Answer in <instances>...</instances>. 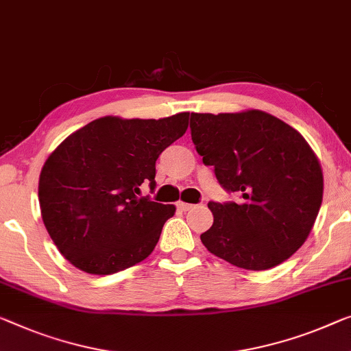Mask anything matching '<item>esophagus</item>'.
<instances>
[{"label":"esophagus","mask_w":351,"mask_h":351,"mask_svg":"<svg viewBox=\"0 0 351 351\" xmlns=\"http://www.w3.org/2000/svg\"><path fill=\"white\" fill-rule=\"evenodd\" d=\"M176 206L178 209H181V211H189V209L193 208L192 203H184V202H178Z\"/></svg>","instance_id":"esophagus-1"}]
</instances>
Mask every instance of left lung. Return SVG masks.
Masks as SVG:
<instances>
[{
	"instance_id": "obj_1",
	"label": "left lung",
	"mask_w": 351,
	"mask_h": 351,
	"mask_svg": "<svg viewBox=\"0 0 351 351\" xmlns=\"http://www.w3.org/2000/svg\"><path fill=\"white\" fill-rule=\"evenodd\" d=\"M203 164L239 202H209L214 222L200 234L209 252L249 271L274 268L309 237L323 200V171L304 137L279 118L245 110L192 113Z\"/></svg>"
}]
</instances>
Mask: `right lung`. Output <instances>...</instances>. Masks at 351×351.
<instances>
[{"label":"right lung","instance_id":"add662e5","mask_svg":"<svg viewBox=\"0 0 351 351\" xmlns=\"http://www.w3.org/2000/svg\"><path fill=\"white\" fill-rule=\"evenodd\" d=\"M189 113L160 119L104 117L71 134L39 176L44 226L62 257L107 276L153 252L175 205L140 197L156 187V160L186 134Z\"/></svg>","mask_w":351,"mask_h":351}]
</instances>
